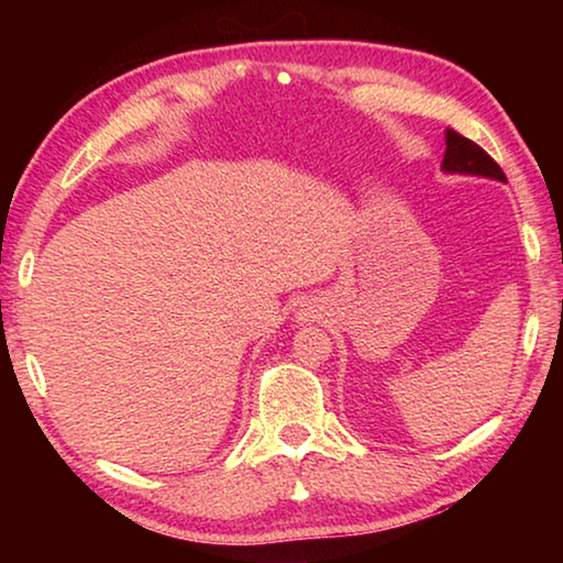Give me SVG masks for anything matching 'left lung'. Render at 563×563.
Listing matches in <instances>:
<instances>
[{
  "label": "left lung",
  "mask_w": 563,
  "mask_h": 563,
  "mask_svg": "<svg viewBox=\"0 0 563 563\" xmlns=\"http://www.w3.org/2000/svg\"><path fill=\"white\" fill-rule=\"evenodd\" d=\"M444 141H446V151H444V161H442L444 170H450V174H472V176L507 180V176H504V170L497 161H494L479 144H474L472 139H466V136H462V133L446 129Z\"/></svg>",
  "instance_id": "obj_1"
}]
</instances>
